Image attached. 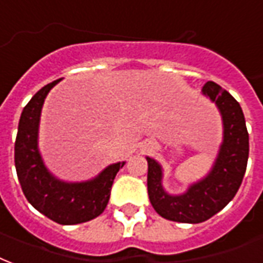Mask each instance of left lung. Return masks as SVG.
<instances>
[{
    "label": "left lung",
    "mask_w": 263,
    "mask_h": 263,
    "mask_svg": "<svg viewBox=\"0 0 263 263\" xmlns=\"http://www.w3.org/2000/svg\"><path fill=\"white\" fill-rule=\"evenodd\" d=\"M202 95L215 103L223 122V141L211 171L185 192L173 195L163 186V167L146 157L149 199L167 220L195 224L211 219L234 198L246 174L250 138L240 103L215 82H206Z\"/></svg>",
    "instance_id": "left-lung-1"
}]
</instances>
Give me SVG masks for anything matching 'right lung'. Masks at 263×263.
Returning a JSON list of instances; mask_svg holds the SVG:
<instances>
[{
  "label": "right lung",
  "instance_id": "1",
  "mask_svg": "<svg viewBox=\"0 0 263 263\" xmlns=\"http://www.w3.org/2000/svg\"><path fill=\"white\" fill-rule=\"evenodd\" d=\"M60 81L42 87L23 108L15 141V167L29 203L58 224L71 226L102 215L125 161L110 164L95 178L81 182L62 181L50 173L39 151V125L44 99Z\"/></svg>",
  "mask_w": 263,
  "mask_h": 263
}]
</instances>
